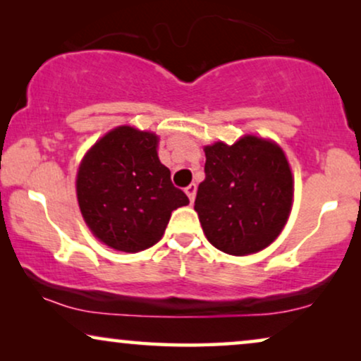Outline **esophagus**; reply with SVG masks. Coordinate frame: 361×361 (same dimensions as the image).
Masks as SVG:
<instances>
[{"instance_id":"34e87169","label":"esophagus","mask_w":361,"mask_h":361,"mask_svg":"<svg viewBox=\"0 0 361 361\" xmlns=\"http://www.w3.org/2000/svg\"><path fill=\"white\" fill-rule=\"evenodd\" d=\"M195 192H197V185H195V184H190V185L185 187V194H187V197H189L190 202H194Z\"/></svg>"}]
</instances>
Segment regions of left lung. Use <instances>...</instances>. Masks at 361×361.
Returning <instances> with one entry per match:
<instances>
[{"label":"left lung","instance_id":"1","mask_svg":"<svg viewBox=\"0 0 361 361\" xmlns=\"http://www.w3.org/2000/svg\"><path fill=\"white\" fill-rule=\"evenodd\" d=\"M204 151L205 179L194 209L207 240L231 255L265 249L282 232L292 207V171L283 151L255 135Z\"/></svg>","mask_w":361,"mask_h":361}]
</instances>
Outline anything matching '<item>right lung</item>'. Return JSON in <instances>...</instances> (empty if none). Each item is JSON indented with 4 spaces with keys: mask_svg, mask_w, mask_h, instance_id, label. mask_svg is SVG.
<instances>
[{
    "mask_svg": "<svg viewBox=\"0 0 361 361\" xmlns=\"http://www.w3.org/2000/svg\"><path fill=\"white\" fill-rule=\"evenodd\" d=\"M157 135L129 126L112 129L84 156L76 192L92 233L121 252L161 240L172 210L189 204L157 157Z\"/></svg>",
    "mask_w": 361,
    "mask_h": 361,
    "instance_id": "add662e5",
    "label": "right lung"
}]
</instances>
